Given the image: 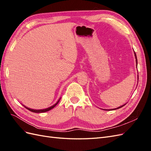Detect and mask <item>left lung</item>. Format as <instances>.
<instances>
[{"label": "left lung", "instance_id": "left-lung-1", "mask_svg": "<svg viewBox=\"0 0 151 151\" xmlns=\"http://www.w3.org/2000/svg\"><path fill=\"white\" fill-rule=\"evenodd\" d=\"M134 54H135V59H136V64H137V56H136V54H135V52H134ZM138 77H139V76H138ZM138 79H139V78H138ZM124 105H125V104H124ZM124 105H123V106L118 107V108H117L113 109L114 110V109H118V108H122V106H124ZM104 110H112V109H104Z\"/></svg>", "mask_w": 151, "mask_h": 151}]
</instances>
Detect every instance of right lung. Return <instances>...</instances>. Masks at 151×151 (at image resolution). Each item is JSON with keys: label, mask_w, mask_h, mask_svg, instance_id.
Here are the masks:
<instances>
[{"label": "right lung", "mask_w": 151, "mask_h": 151, "mask_svg": "<svg viewBox=\"0 0 151 151\" xmlns=\"http://www.w3.org/2000/svg\"><path fill=\"white\" fill-rule=\"evenodd\" d=\"M60 98L58 100V101H57L55 104H53V106H50V107H49V108H48L43 109H31V108H28V107H26V106H24V105H23V106H24L26 109H28V110H29V111H32V112H34V113H44V112H47V111L50 110V109H52V108H54L55 106L58 103V102H59V101H60Z\"/></svg>", "instance_id": "add662e5"}]
</instances>
